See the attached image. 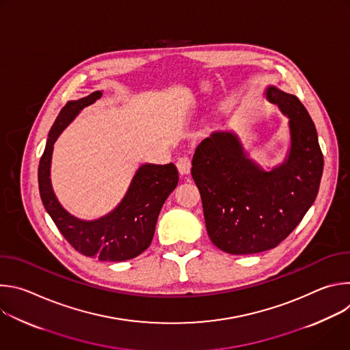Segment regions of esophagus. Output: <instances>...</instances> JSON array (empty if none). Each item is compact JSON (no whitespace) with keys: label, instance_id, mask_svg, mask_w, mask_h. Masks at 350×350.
<instances>
[{"label":"esophagus","instance_id":"esophagus-1","mask_svg":"<svg viewBox=\"0 0 350 350\" xmlns=\"http://www.w3.org/2000/svg\"><path fill=\"white\" fill-rule=\"evenodd\" d=\"M177 169H178V173L181 176L189 174V172H191V161H189V158H187V157L180 158L177 161Z\"/></svg>","mask_w":350,"mask_h":350}]
</instances>
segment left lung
<instances>
[{"instance_id": "left-lung-1", "label": "left lung", "mask_w": 350, "mask_h": 350, "mask_svg": "<svg viewBox=\"0 0 350 350\" xmlns=\"http://www.w3.org/2000/svg\"><path fill=\"white\" fill-rule=\"evenodd\" d=\"M266 98L288 118L284 161L263 169L234 131H215L195 149L192 178L212 242L231 255L269 251L301 223L319 192L324 158L316 126L299 99L275 85Z\"/></svg>"}]
</instances>
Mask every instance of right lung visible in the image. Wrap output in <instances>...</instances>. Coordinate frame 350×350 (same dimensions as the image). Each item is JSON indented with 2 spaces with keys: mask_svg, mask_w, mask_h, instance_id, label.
Masks as SVG:
<instances>
[{
  "mask_svg": "<svg viewBox=\"0 0 350 350\" xmlns=\"http://www.w3.org/2000/svg\"><path fill=\"white\" fill-rule=\"evenodd\" d=\"M103 96V91L69 101L49 130L38 165V189L42 205L58 230L77 252L101 262H123L142 254L151 245L161 209L178 183L173 163L141 165L120 201L108 215L83 220L70 215L58 201L51 184L54 144L61 133L88 105Z\"/></svg>",
  "mask_w": 350,
  "mask_h": 350,
  "instance_id": "add662e5",
  "label": "right lung"
}]
</instances>
